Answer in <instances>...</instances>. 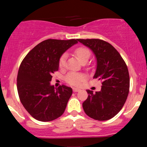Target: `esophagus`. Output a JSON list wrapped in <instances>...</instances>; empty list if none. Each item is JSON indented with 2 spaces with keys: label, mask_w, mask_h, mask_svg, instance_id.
<instances>
[{
  "label": "esophagus",
  "mask_w": 147,
  "mask_h": 147,
  "mask_svg": "<svg viewBox=\"0 0 147 147\" xmlns=\"http://www.w3.org/2000/svg\"><path fill=\"white\" fill-rule=\"evenodd\" d=\"M73 91L74 92H80V89H79V88H73Z\"/></svg>",
  "instance_id": "esophagus-1"
}]
</instances>
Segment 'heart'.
Here are the masks:
<instances>
[{
    "label": "heart",
    "mask_w": 147,
    "mask_h": 147,
    "mask_svg": "<svg viewBox=\"0 0 147 147\" xmlns=\"http://www.w3.org/2000/svg\"><path fill=\"white\" fill-rule=\"evenodd\" d=\"M74 53L82 63H86L91 55V52L86 47L76 48ZM66 58H67V55L65 53L63 54L60 57L59 60V66L60 67H63L65 65ZM84 80H85V76L84 74L76 73V72H70L65 77V82L72 86H79Z\"/></svg>",
    "instance_id": "1"
}]
</instances>
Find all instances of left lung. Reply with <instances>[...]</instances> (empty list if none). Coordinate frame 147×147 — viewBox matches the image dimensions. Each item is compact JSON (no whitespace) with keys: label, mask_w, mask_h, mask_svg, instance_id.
Here are the masks:
<instances>
[{"label":"left lung","mask_w":147,"mask_h":147,"mask_svg":"<svg viewBox=\"0 0 147 147\" xmlns=\"http://www.w3.org/2000/svg\"><path fill=\"white\" fill-rule=\"evenodd\" d=\"M78 41L95 54L97 67L94 78L102 81V85L100 92L86 90L88 96L82 104L84 110L94 120H109L120 111L127 99L130 88L127 65L117 50L104 40Z\"/></svg>","instance_id":"left-lung-1"}]
</instances>
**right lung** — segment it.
Listing matches in <instances>:
<instances>
[{"label": "right lung", "instance_id": "1", "mask_svg": "<svg viewBox=\"0 0 147 147\" xmlns=\"http://www.w3.org/2000/svg\"><path fill=\"white\" fill-rule=\"evenodd\" d=\"M78 39H49L30 51L22 61L17 76V91L21 102L35 119L49 122L65 111L72 94L70 87L50 85L52 75L59 69V60Z\"/></svg>", "mask_w": 147, "mask_h": 147}]
</instances>
